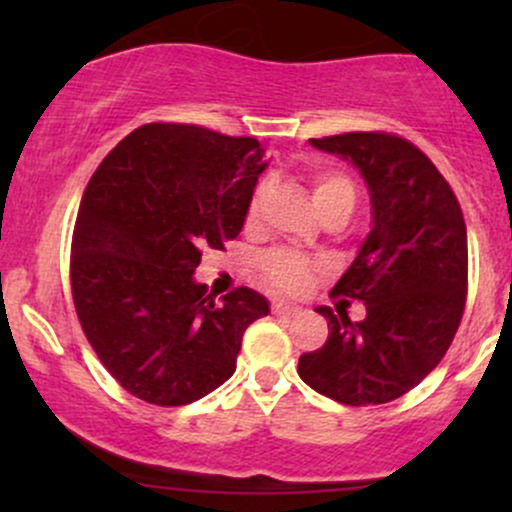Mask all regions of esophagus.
I'll return each mask as SVG.
<instances>
[{"mask_svg": "<svg viewBox=\"0 0 512 512\" xmlns=\"http://www.w3.org/2000/svg\"><path fill=\"white\" fill-rule=\"evenodd\" d=\"M272 313L279 315V317H296L301 315L303 310L298 308V305H289V303H274L272 305Z\"/></svg>", "mask_w": 512, "mask_h": 512, "instance_id": "obj_1", "label": "esophagus"}]
</instances>
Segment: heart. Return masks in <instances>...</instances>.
<instances>
[{"instance_id":"b5f03b06","label":"heart","mask_w":512,"mask_h":512,"mask_svg":"<svg viewBox=\"0 0 512 512\" xmlns=\"http://www.w3.org/2000/svg\"><path fill=\"white\" fill-rule=\"evenodd\" d=\"M310 185H313V202L317 207V214L325 216L330 211H346V214H351V209L356 204V190L354 182L346 178L344 173H339V170H317ZM262 197L264 187H257L255 195L250 199L248 221H255ZM262 274L276 291L298 293L308 286L310 274H313V264L305 260V257L296 255V252L276 250L269 252L262 260Z\"/></svg>"}]
</instances>
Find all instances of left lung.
<instances>
[{"mask_svg": "<svg viewBox=\"0 0 512 512\" xmlns=\"http://www.w3.org/2000/svg\"><path fill=\"white\" fill-rule=\"evenodd\" d=\"M310 144L351 163L368 187L370 231L332 289L363 301L366 317L351 322L339 308L320 305L330 337L298 358V375L351 407L392 402L438 366L460 327L467 298L462 209L407 139L349 132Z\"/></svg>", "mask_w": 512, "mask_h": 512, "instance_id": "8db88e82", "label": "left lung"}]
</instances>
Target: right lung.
<instances>
[{
    "label": "right lung",
    "mask_w": 512,
    "mask_h": 512,
    "mask_svg": "<svg viewBox=\"0 0 512 512\" xmlns=\"http://www.w3.org/2000/svg\"><path fill=\"white\" fill-rule=\"evenodd\" d=\"M264 146L195 125H144L88 182L72 240V296L108 373L144 402L182 407L236 373L243 332L269 315L252 289L207 296L202 250L243 231Z\"/></svg>",
    "instance_id": "1"
}]
</instances>
